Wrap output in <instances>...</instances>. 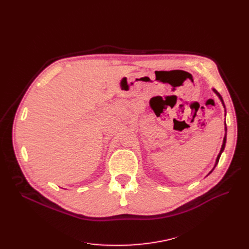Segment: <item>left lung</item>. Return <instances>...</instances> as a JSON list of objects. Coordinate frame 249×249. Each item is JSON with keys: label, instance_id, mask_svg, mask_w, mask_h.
Segmentation results:
<instances>
[{"label": "left lung", "instance_id": "obj_1", "mask_svg": "<svg viewBox=\"0 0 249 249\" xmlns=\"http://www.w3.org/2000/svg\"><path fill=\"white\" fill-rule=\"evenodd\" d=\"M214 91H215V93L217 94V96L220 98V100H221V102H222V104H223V106H224V102H223V99H222V97H221V95L218 93V91L216 90V89H213ZM225 107V106H224ZM226 125V124H225ZM225 131H227V128L225 127ZM225 143H226V135H225V137H224V140H223V144H222V147H221V150H220V153L218 154V156H217V160H216V163H215V166H214V168L216 167V165H217V163H218V161H219V159H220V156H221V153L222 152H223V150H224V148H225ZM213 168V169H214ZM213 169H212V171L210 172V173H209V174H211L212 172H213Z\"/></svg>", "mask_w": 249, "mask_h": 249}]
</instances>
